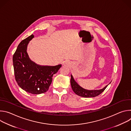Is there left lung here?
<instances>
[{"mask_svg":"<svg viewBox=\"0 0 131 131\" xmlns=\"http://www.w3.org/2000/svg\"><path fill=\"white\" fill-rule=\"evenodd\" d=\"M70 83L73 91L76 94L80 96L83 97H94L99 95L100 94L106 89L108 85H107L103 89L96 90H88L81 88L78 83L74 81L73 77L71 75Z\"/></svg>","mask_w":131,"mask_h":131,"instance_id":"left-lung-1","label":"left lung"}]
</instances>
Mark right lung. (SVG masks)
I'll return each instance as SVG.
<instances>
[{"mask_svg": "<svg viewBox=\"0 0 131 131\" xmlns=\"http://www.w3.org/2000/svg\"><path fill=\"white\" fill-rule=\"evenodd\" d=\"M34 37L30 35L18 45L13 56V64L15 79L19 86L31 94H39L48 90L53 74L62 65L40 66L30 60L27 47Z\"/></svg>", "mask_w": 131, "mask_h": 131, "instance_id": "right-lung-1", "label": "right lung"}]
</instances>
